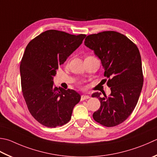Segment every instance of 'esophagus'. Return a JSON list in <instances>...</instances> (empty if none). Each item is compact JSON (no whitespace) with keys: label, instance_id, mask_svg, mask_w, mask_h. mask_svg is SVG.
<instances>
[{"label":"esophagus","instance_id":"obj_1","mask_svg":"<svg viewBox=\"0 0 157 157\" xmlns=\"http://www.w3.org/2000/svg\"><path fill=\"white\" fill-rule=\"evenodd\" d=\"M90 98V97L88 96L87 94H82L81 96V101H84L85 99H88Z\"/></svg>","mask_w":157,"mask_h":157}]
</instances>
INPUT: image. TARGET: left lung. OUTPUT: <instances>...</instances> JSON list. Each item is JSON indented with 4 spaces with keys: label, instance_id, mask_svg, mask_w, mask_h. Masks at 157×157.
I'll list each match as a JSON object with an SVG mask.
<instances>
[{
    "label": "left lung",
    "instance_id": "left-lung-1",
    "mask_svg": "<svg viewBox=\"0 0 157 157\" xmlns=\"http://www.w3.org/2000/svg\"><path fill=\"white\" fill-rule=\"evenodd\" d=\"M84 44L101 60L111 90L109 97L104 93L101 97V93L92 94L101 103L93 117L105 127H114L131 114L142 91L144 78L140 51L129 39L115 31L88 35Z\"/></svg>",
    "mask_w": 157,
    "mask_h": 157
}]
</instances>
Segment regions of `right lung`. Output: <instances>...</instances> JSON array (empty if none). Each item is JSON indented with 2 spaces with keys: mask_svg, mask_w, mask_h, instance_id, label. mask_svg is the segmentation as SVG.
Instances as JSON below:
<instances>
[{
  "mask_svg": "<svg viewBox=\"0 0 157 157\" xmlns=\"http://www.w3.org/2000/svg\"><path fill=\"white\" fill-rule=\"evenodd\" d=\"M86 37L56 30L36 36L26 46L20 63L21 85L30 113L40 124L54 128L67 123L81 96L54 85V77Z\"/></svg>",
  "mask_w": 157,
  "mask_h": 157,
  "instance_id": "add662e5",
  "label": "right lung"
}]
</instances>
